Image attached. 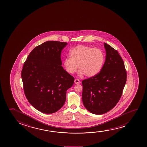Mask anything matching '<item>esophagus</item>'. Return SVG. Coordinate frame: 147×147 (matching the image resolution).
Returning a JSON list of instances; mask_svg holds the SVG:
<instances>
[{
    "instance_id": "1",
    "label": "esophagus",
    "mask_w": 147,
    "mask_h": 147,
    "mask_svg": "<svg viewBox=\"0 0 147 147\" xmlns=\"http://www.w3.org/2000/svg\"><path fill=\"white\" fill-rule=\"evenodd\" d=\"M74 83L75 84H77L80 83V81L78 79H75Z\"/></svg>"
}]
</instances>
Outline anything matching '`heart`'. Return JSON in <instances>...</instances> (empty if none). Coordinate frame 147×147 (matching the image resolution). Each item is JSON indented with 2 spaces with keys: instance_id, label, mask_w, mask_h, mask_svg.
<instances>
[{
  "instance_id": "heart-1",
  "label": "heart",
  "mask_w": 147,
  "mask_h": 147,
  "mask_svg": "<svg viewBox=\"0 0 147 147\" xmlns=\"http://www.w3.org/2000/svg\"><path fill=\"white\" fill-rule=\"evenodd\" d=\"M63 62L65 70L69 74L76 72L78 66V74L91 77L100 72L105 61V55L99 48H92L84 45H79L72 49Z\"/></svg>"
}]
</instances>
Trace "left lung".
<instances>
[{"instance_id": "8db88e82", "label": "left lung", "mask_w": 147, "mask_h": 147, "mask_svg": "<svg viewBox=\"0 0 147 147\" xmlns=\"http://www.w3.org/2000/svg\"><path fill=\"white\" fill-rule=\"evenodd\" d=\"M106 52L100 72L82 81V101L92 113L102 115L116 105L127 81L125 64L118 52L104 42Z\"/></svg>"}]
</instances>
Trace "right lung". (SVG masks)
<instances>
[{
  "label": "right lung",
  "mask_w": 147,
  "mask_h": 147,
  "mask_svg": "<svg viewBox=\"0 0 147 147\" xmlns=\"http://www.w3.org/2000/svg\"><path fill=\"white\" fill-rule=\"evenodd\" d=\"M67 43L47 41L28 55L22 71L24 94L41 113H56L64 105L74 78L62 66L61 53Z\"/></svg>",
  "instance_id": "right-lung-1"
}]
</instances>
